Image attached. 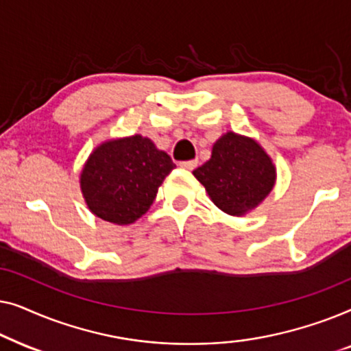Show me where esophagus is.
<instances>
[{"instance_id": "34e87169", "label": "esophagus", "mask_w": 351, "mask_h": 351, "mask_svg": "<svg viewBox=\"0 0 351 351\" xmlns=\"http://www.w3.org/2000/svg\"><path fill=\"white\" fill-rule=\"evenodd\" d=\"M179 166L180 167H184V169H186V171H193L196 166H198V161L196 160H190V161H180L179 162Z\"/></svg>"}]
</instances>
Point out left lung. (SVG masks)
<instances>
[{
    "label": "left lung",
    "instance_id": "1",
    "mask_svg": "<svg viewBox=\"0 0 351 351\" xmlns=\"http://www.w3.org/2000/svg\"><path fill=\"white\" fill-rule=\"evenodd\" d=\"M217 206L230 215L256 208L275 185V166L252 138L227 132L213 147V156L193 171Z\"/></svg>",
    "mask_w": 351,
    "mask_h": 351
}]
</instances>
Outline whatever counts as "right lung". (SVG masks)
<instances>
[{
  "label": "right lung",
  "mask_w": 351,
  "mask_h": 351,
  "mask_svg": "<svg viewBox=\"0 0 351 351\" xmlns=\"http://www.w3.org/2000/svg\"><path fill=\"white\" fill-rule=\"evenodd\" d=\"M176 165L150 138L132 136L105 142L81 172L89 209L107 222L128 225L147 213L158 186Z\"/></svg>",
  "instance_id": "obj_1"
}]
</instances>
